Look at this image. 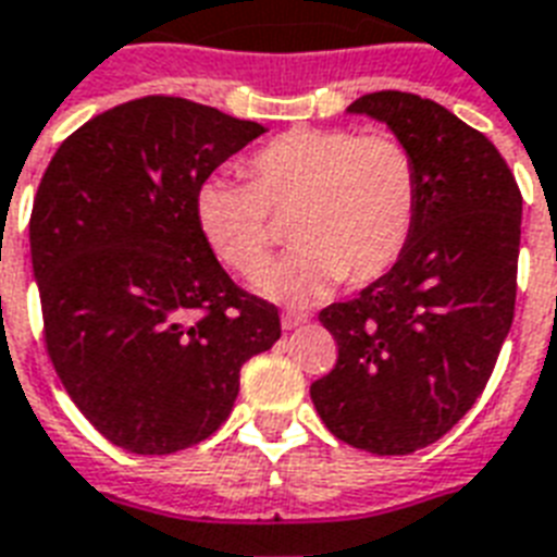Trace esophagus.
I'll list each match as a JSON object with an SVG mask.
<instances>
[{
	"label": "esophagus",
	"instance_id": "1",
	"mask_svg": "<svg viewBox=\"0 0 557 557\" xmlns=\"http://www.w3.org/2000/svg\"><path fill=\"white\" fill-rule=\"evenodd\" d=\"M301 322H308V317H305V313H299V310H284L282 313L284 331H293V327H299Z\"/></svg>",
	"mask_w": 557,
	"mask_h": 557
}]
</instances>
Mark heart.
Listing matches in <instances>:
<instances>
[{
    "label": "heart",
    "mask_w": 557,
    "mask_h": 557,
    "mask_svg": "<svg viewBox=\"0 0 557 557\" xmlns=\"http://www.w3.org/2000/svg\"><path fill=\"white\" fill-rule=\"evenodd\" d=\"M249 183L209 176L197 188V230L223 264L258 273L273 252V214L290 218V256L256 278L287 305L325 296L337 282L389 273L416 232L421 176L407 141L348 127H296L247 159Z\"/></svg>",
    "instance_id": "b5f03b06"
}]
</instances>
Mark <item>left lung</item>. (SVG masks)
Segmentation results:
<instances>
[{
    "instance_id": "8db88e82",
    "label": "left lung",
    "mask_w": 557,
    "mask_h": 557,
    "mask_svg": "<svg viewBox=\"0 0 557 557\" xmlns=\"http://www.w3.org/2000/svg\"><path fill=\"white\" fill-rule=\"evenodd\" d=\"M348 113L407 141L421 202L389 273L319 313L339 355L310 398L339 442L407 456L438 442L494 372L515 319L523 197L499 150L442 103L383 89Z\"/></svg>"
}]
</instances>
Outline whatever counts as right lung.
Segmentation results:
<instances>
[{
	"instance_id": "right-lung-1",
	"label": "right lung",
	"mask_w": 557,
	"mask_h": 557,
	"mask_svg": "<svg viewBox=\"0 0 557 557\" xmlns=\"http://www.w3.org/2000/svg\"><path fill=\"white\" fill-rule=\"evenodd\" d=\"M264 127L148 95L77 127L40 180L32 264L46 351L69 398L115 447L165 456L209 438L240 366L282 337L202 240L194 197Z\"/></svg>"
}]
</instances>
